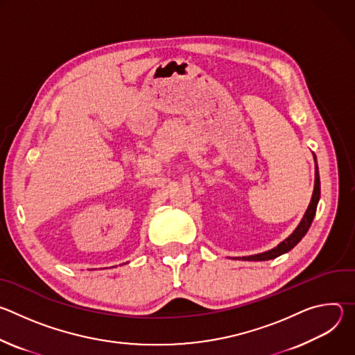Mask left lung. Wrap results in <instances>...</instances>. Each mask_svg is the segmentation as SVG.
Returning a JSON list of instances; mask_svg holds the SVG:
<instances>
[{
	"label": "left lung",
	"mask_w": 355,
	"mask_h": 355,
	"mask_svg": "<svg viewBox=\"0 0 355 355\" xmlns=\"http://www.w3.org/2000/svg\"><path fill=\"white\" fill-rule=\"evenodd\" d=\"M315 187H313V193H312V199H311V204L303 215L302 220L299 222V225L296 226V229L285 239L282 240L277 247L259 252V254H252V256H243V257H229L233 260H243V261H267V260H272L277 259L285 252H288L289 250H292L302 239L305 236L313 222L315 214H316V208L319 204V199H320V177H319V167H318V162L315 157Z\"/></svg>",
	"instance_id": "1"
}]
</instances>
